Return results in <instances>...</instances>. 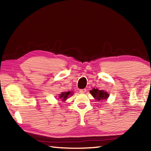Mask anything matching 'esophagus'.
Instances as JSON below:
<instances>
[{
  "mask_svg": "<svg viewBox=\"0 0 151 151\" xmlns=\"http://www.w3.org/2000/svg\"><path fill=\"white\" fill-rule=\"evenodd\" d=\"M86 89H82L80 90V93H86Z\"/></svg>",
  "mask_w": 151,
  "mask_h": 151,
  "instance_id": "34e87169",
  "label": "esophagus"
}]
</instances>
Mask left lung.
<instances>
[{"instance_id": "8db88e82", "label": "left lung", "mask_w": 151, "mask_h": 151, "mask_svg": "<svg viewBox=\"0 0 151 151\" xmlns=\"http://www.w3.org/2000/svg\"><path fill=\"white\" fill-rule=\"evenodd\" d=\"M90 93L95 98V100L99 101H102V100H106L109 97V94L106 91L104 90H99L98 89L93 88L92 90L90 91Z\"/></svg>"}]
</instances>
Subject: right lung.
I'll return each instance as SVG.
<instances>
[{
    "label": "right lung",
    "instance_id": "right-lung-1",
    "mask_svg": "<svg viewBox=\"0 0 151 151\" xmlns=\"http://www.w3.org/2000/svg\"><path fill=\"white\" fill-rule=\"evenodd\" d=\"M73 92L71 91H66V92H62V93L59 95V98L62 99V101H65L67 100V99L68 98L69 96L73 95Z\"/></svg>",
    "mask_w": 151,
    "mask_h": 151
}]
</instances>
